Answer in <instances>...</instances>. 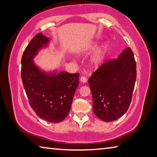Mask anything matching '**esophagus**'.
I'll use <instances>...</instances> for the list:
<instances>
[{"instance_id": "esophagus-1", "label": "esophagus", "mask_w": 157, "mask_h": 157, "mask_svg": "<svg viewBox=\"0 0 157 157\" xmlns=\"http://www.w3.org/2000/svg\"><path fill=\"white\" fill-rule=\"evenodd\" d=\"M80 81H81L82 83H86L87 82V78L86 77H83V76H82V77L80 78Z\"/></svg>"}]
</instances>
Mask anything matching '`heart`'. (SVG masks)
Here are the masks:
<instances>
[{"mask_svg": "<svg viewBox=\"0 0 157 157\" xmlns=\"http://www.w3.org/2000/svg\"><path fill=\"white\" fill-rule=\"evenodd\" d=\"M98 43H93V44L89 47V52H94L98 49ZM105 56H106V47L105 46H103L101 49H100L98 52L96 53V54L94 56L93 59L92 60V65L94 67H98L102 64L103 61H104Z\"/></svg>", "mask_w": 157, "mask_h": 157, "instance_id": "b5f03b06", "label": "heart"}]
</instances>
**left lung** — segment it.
<instances>
[{
  "label": "left lung",
  "instance_id": "left-lung-1",
  "mask_svg": "<svg viewBox=\"0 0 157 157\" xmlns=\"http://www.w3.org/2000/svg\"><path fill=\"white\" fill-rule=\"evenodd\" d=\"M136 78V62L130 47L93 73L88 82L97 117L111 122L124 114L132 100Z\"/></svg>",
  "mask_w": 157,
  "mask_h": 157
}]
</instances>
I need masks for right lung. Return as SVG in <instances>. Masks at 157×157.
Listing matches in <instances>:
<instances>
[{
  "instance_id": "1",
  "label": "right lung",
  "mask_w": 157,
  "mask_h": 157,
  "mask_svg": "<svg viewBox=\"0 0 157 157\" xmlns=\"http://www.w3.org/2000/svg\"><path fill=\"white\" fill-rule=\"evenodd\" d=\"M50 39L41 33L36 35L25 49L21 59V78L31 107L42 119L61 122L70 112L79 74L57 70L47 72L35 63L39 52L49 46Z\"/></svg>"
}]
</instances>
